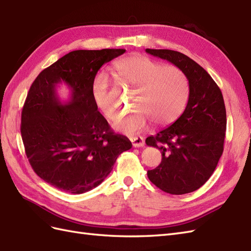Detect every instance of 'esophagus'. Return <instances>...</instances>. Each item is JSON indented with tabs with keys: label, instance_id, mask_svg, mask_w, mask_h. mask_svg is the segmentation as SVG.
Listing matches in <instances>:
<instances>
[{
	"label": "esophagus",
	"instance_id": "obj_1",
	"mask_svg": "<svg viewBox=\"0 0 251 251\" xmlns=\"http://www.w3.org/2000/svg\"><path fill=\"white\" fill-rule=\"evenodd\" d=\"M131 142H132L133 147H137V148L145 146V140L143 137H140V136L139 137H132Z\"/></svg>",
	"mask_w": 251,
	"mask_h": 251
}]
</instances>
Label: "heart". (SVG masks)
<instances>
[{
  "label": "heart",
  "instance_id": "obj_1",
  "mask_svg": "<svg viewBox=\"0 0 251 251\" xmlns=\"http://www.w3.org/2000/svg\"><path fill=\"white\" fill-rule=\"evenodd\" d=\"M113 75L118 82L135 88L133 111L115 120V130L126 135L144 131L151 120L157 126L172 124L182 113L188 97V82L178 67L162 66L145 55L133 54L116 60ZM96 106L109 120L118 111L109 99V84L103 75H97L91 85Z\"/></svg>",
  "mask_w": 251,
  "mask_h": 251
}]
</instances>
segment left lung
Returning <instances> with one entry per match:
<instances>
[{
  "label": "left lung",
  "instance_id": "obj_1",
  "mask_svg": "<svg viewBox=\"0 0 251 251\" xmlns=\"http://www.w3.org/2000/svg\"><path fill=\"white\" fill-rule=\"evenodd\" d=\"M184 73L189 96L184 112L174 124L147 137L146 144L162 152V162L148 170L149 180L173 195L196 191L210 179L224 151L227 115L222 90L202 67L173 50L146 49Z\"/></svg>",
  "mask_w": 251,
  "mask_h": 251
}]
</instances>
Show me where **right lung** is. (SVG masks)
I'll use <instances>...</instances> for the list:
<instances>
[{"mask_svg": "<svg viewBox=\"0 0 251 251\" xmlns=\"http://www.w3.org/2000/svg\"><path fill=\"white\" fill-rule=\"evenodd\" d=\"M125 49L76 50L35 78L21 114V136L34 172L49 184L71 194L95 188L112 172L117 157L131 149L98 111L91 85L102 65ZM64 81L72 90L67 105L56 95Z\"/></svg>", "mask_w": 251, "mask_h": 251, "instance_id": "right-lung-1", "label": "right lung"}]
</instances>
